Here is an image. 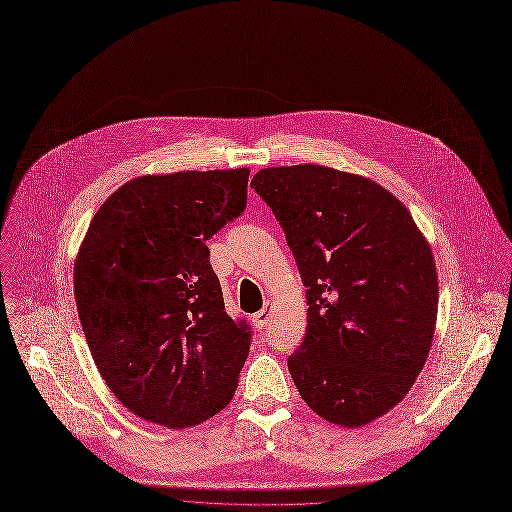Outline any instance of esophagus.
Returning <instances> with one entry per match:
<instances>
[{"label":"esophagus","mask_w":512,"mask_h":512,"mask_svg":"<svg viewBox=\"0 0 512 512\" xmlns=\"http://www.w3.org/2000/svg\"><path fill=\"white\" fill-rule=\"evenodd\" d=\"M271 314H273V304L265 302V304H263V308H261L257 314H253V324H255V329H263V327H267V322H269Z\"/></svg>","instance_id":"obj_1"}]
</instances>
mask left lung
<instances>
[{
  "label": "left lung",
  "instance_id": "8db88e82",
  "mask_svg": "<svg viewBox=\"0 0 512 512\" xmlns=\"http://www.w3.org/2000/svg\"><path fill=\"white\" fill-rule=\"evenodd\" d=\"M251 188L280 220L306 288L292 380L324 421L363 427L408 394L429 357L439 304L431 247L400 200L355 173L269 167Z\"/></svg>",
  "mask_w": 512,
  "mask_h": 512
}]
</instances>
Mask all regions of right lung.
I'll use <instances>...</instances> for the list:
<instances>
[{
	"instance_id": "obj_1",
	"label": "right lung",
	"mask_w": 512,
	"mask_h": 512,
	"mask_svg": "<svg viewBox=\"0 0 512 512\" xmlns=\"http://www.w3.org/2000/svg\"><path fill=\"white\" fill-rule=\"evenodd\" d=\"M249 169L143 175L96 212L73 271L102 378L136 416L194 427L235 396L251 329L224 310L206 241L247 206Z\"/></svg>"
}]
</instances>
